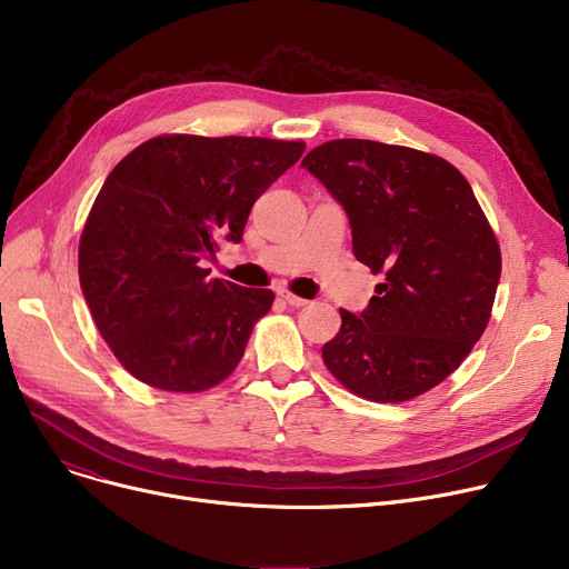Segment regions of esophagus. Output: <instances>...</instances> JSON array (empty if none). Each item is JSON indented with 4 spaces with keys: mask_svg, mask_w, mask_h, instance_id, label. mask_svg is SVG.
I'll list each match as a JSON object with an SVG mask.
<instances>
[{
    "mask_svg": "<svg viewBox=\"0 0 569 569\" xmlns=\"http://www.w3.org/2000/svg\"><path fill=\"white\" fill-rule=\"evenodd\" d=\"M279 297L283 299V301H288L290 307H295V309H299V307H307L309 305V299H305V297H297L295 292H290V290H286V288H281L279 290Z\"/></svg>",
    "mask_w": 569,
    "mask_h": 569,
    "instance_id": "esophagus-1",
    "label": "esophagus"
}]
</instances>
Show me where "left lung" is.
Instances as JSON below:
<instances>
[{
	"label": "left lung",
	"mask_w": 569,
	"mask_h": 569,
	"mask_svg": "<svg viewBox=\"0 0 569 569\" xmlns=\"http://www.w3.org/2000/svg\"><path fill=\"white\" fill-rule=\"evenodd\" d=\"M301 167L346 208L357 260L387 277L359 316L340 309L325 366L372 402L435 389L478 343L501 277L471 184L437 156L370 139L327 141Z\"/></svg>",
	"instance_id": "1"
}]
</instances>
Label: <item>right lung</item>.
<instances>
[{
  "instance_id": "1",
  "label": "right lung",
  "mask_w": 569,
  "mask_h": 569,
  "mask_svg": "<svg viewBox=\"0 0 569 569\" xmlns=\"http://www.w3.org/2000/svg\"><path fill=\"white\" fill-rule=\"evenodd\" d=\"M305 153L301 141L162 134L107 176L80 238V286L104 343L139 382L212 389L240 363L274 292L208 279L251 206Z\"/></svg>"
}]
</instances>
